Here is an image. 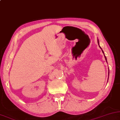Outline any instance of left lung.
I'll use <instances>...</instances> for the list:
<instances>
[{
  "label": "left lung",
  "instance_id": "8db88e82",
  "mask_svg": "<svg viewBox=\"0 0 120 120\" xmlns=\"http://www.w3.org/2000/svg\"><path fill=\"white\" fill-rule=\"evenodd\" d=\"M98 45H99V47H100V48L101 49V50H102V52H103L104 53V52H103V50H102V49H101V48L100 47V45H99V40H98ZM104 57H105V60H106V62H107V59H106V56H105V55H104ZM108 79H109V77H108Z\"/></svg>",
  "mask_w": 120,
  "mask_h": 120
}]
</instances>
